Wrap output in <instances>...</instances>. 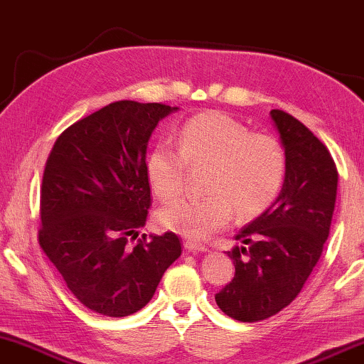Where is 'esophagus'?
I'll return each mask as SVG.
<instances>
[{"instance_id":"obj_1","label":"esophagus","mask_w":364,"mask_h":364,"mask_svg":"<svg viewBox=\"0 0 364 364\" xmlns=\"http://www.w3.org/2000/svg\"><path fill=\"white\" fill-rule=\"evenodd\" d=\"M185 248H186L188 251H191V253H205V251L208 250L206 246L198 245V243H193V241H186Z\"/></svg>"}]
</instances>
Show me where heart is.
<instances>
[{"mask_svg": "<svg viewBox=\"0 0 364 364\" xmlns=\"http://www.w3.org/2000/svg\"><path fill=\"white\" fill-rule=\"evenodd\" d=\"M188 164H211L206 190L211 196L183 198L158 211L164 230L193 241L208 240L226 226L232 208L240 218L263 213L283 186L287 158L273 136L221 111H206L183 124L178 146L159 141L144 159L148 185L161 200L185 190Z\"/></svg>", "mask_w": 364, "mask_h": 364, "instance_id": "1", "label": "heart"}]
</instances>
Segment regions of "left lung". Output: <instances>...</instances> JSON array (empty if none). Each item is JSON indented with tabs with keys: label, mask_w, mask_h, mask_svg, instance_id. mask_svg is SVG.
I'll use <instances>...</instances> for the list:
<instances>
[{
	"label": "left lung",
	"mask_w": 364,
	"mask_h": 364,
	"mask_svg": "<svg viewBox=\"0 0 364 364\" xmlns=\"http://www.w3.org/2000/svg\"><path fill=\"white\" fill-rule=\"evenodd\" d=\"M269 116L287 158L283 188L236 235L243 245L226 251L235 278L215 296L223 313L243 323L273 316L298 296L323 253L336 203L338 171L326 146L291 114Z\"/></svg>",
	"instance_id": "1"
}]
</instances>
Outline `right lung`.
Segmentation results:
<instances>
[{"mask_svg":"<svg viewBox=\"0 0 364 364\" xmlns=\"http://www.w3.org/2000/svg\"><path fill=\"white\" fill-rule=\"evenodd\" d=\"M179 108L116 101L56 139L41 186L40 245L91 311L123 318L146 306L181 255L174 232L143 235L151 205L144 159L159 121Z\"/></svg>","mask_w":364,"mask_h":364,"instance_id":"1","label":"right lung"}]
</instances>
